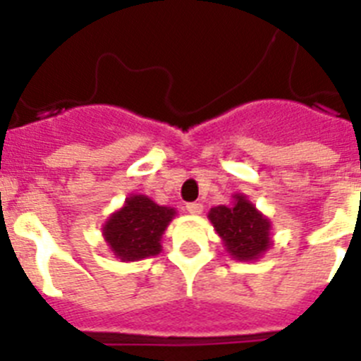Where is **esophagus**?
Masks as SVG:
<instances>
[{
  "instance_id": "34e87169",
  "label": "esophagus",
  "mask_w": 361,
  "mask_h": 361,
  "mask_svg": "<svg viewBox=\"0 0 361 361\" xmlns=\"http://www.w3.org/2000/svg\"><path fill=\"white\" fill-rule=\"evenodd\" d=\"M186 209H188V213H191V215H200V213H202V204L190 202L186 206Z\"/></svg>"
}]
</instances>
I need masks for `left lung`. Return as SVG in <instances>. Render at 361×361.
Returning <instances> with one entry per match:
<instances>
[{
  "instance_id": "left-lung-1",
  "label": "left lung",
  "mask_w": 361,
  "mask_h": 361,
  "mask_svg": "<svg viewBox=\"0 0 361 361\" xmlns=\"http://www.w3.org/2000/svg\"><path fill=\"white\" fill-rule=\"evenodd\" d=\"M208 219L229 257L238 262H255L273 244L271 220L244 193H235L231 206L220 204L209 209Z\"/></svg>"
}]
</instances>
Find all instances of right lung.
I'll return each instance as SVG.
<instances>
[{"label": "right lung", "instance_id": "right-lung-1", "mask_svg": "<svg viewBox=\"0 0 361 361\" xmlns=\"http://www.w3.org/2000/svg\"><path fill=\"white\" fill-rule=\"evenodd\" d=\"M175 208L159 206L148 195L126 197L123 208L111 213L103 224V238L121 262H137L162 251L161 238Z\"/></svg>", "mask_w": 361, "mask_h": 361}]
</instances>
